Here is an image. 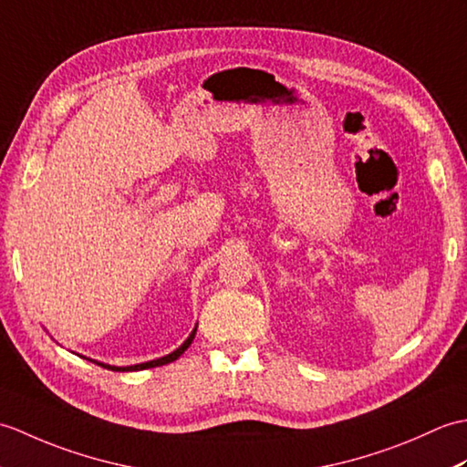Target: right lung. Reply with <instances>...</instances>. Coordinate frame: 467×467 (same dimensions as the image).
<instances>
[{"label":"right lung","instance_id":"right-lung-1","mask_svg":"<svg viewBox=\"0 0 467 467\" xmlns=\"http://www.w3.org/2000/svg\"><path fill=\"white\" fill-rule=\"evenodd\" d=\"M194 333H196V329L191 333V337H188V339L181 347H178L176 351H172L171 355H166V357H161V359L140 363V365H130V367H112V365H104V363H98V365L104 367V369H112V371H140V369H152V367H161V365H166V363H172L188 349V347H191V343L194 339Z\"/></svg>","mask_w":467,"mask_h":467}]
</instances>
